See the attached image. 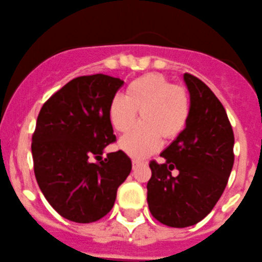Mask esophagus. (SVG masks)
I'll list each match as a JSON object with an SVG mask.
<instances>
[{"instance_id":"34e87169","label":"esophagus","mask_w":262,"mask_h":262,"mask_svg":"<svg viewBox=\"0 0 262 262\" xmlns=\"http://www.w3.org/2000/svg\"><path fill=\"white\" fill-rule=\"evenodd\" d=\"M144 162H141V161H139V159H133V168L134 170H136V168H138L139 166H140V164H143Z\"/></svg>"}]
</instances>
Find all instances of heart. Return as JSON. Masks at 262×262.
Returning <instances> with one entry per match:
<instances>
[{
    "label": "heart",
    "mask_w": 262,
    "mask_h": 262,
    "mask_svg": "<svg viewBox=\"0 0 262 262\" xmlns=\"http://www.w3.org/2000/svg\"><path fill=\"white\" fill-rule=\"evenodd\" d=\"M140 112L139 126L119 140L128 156L145 158L161 145V139H178L188 126L191 104L184 87L171 83L163 74L149 73L127 86L126 96L116 95L109 104V118L119 133L133 128Z\"/></svg>",
    "instance_id": "heart-1"
}]
</instances>
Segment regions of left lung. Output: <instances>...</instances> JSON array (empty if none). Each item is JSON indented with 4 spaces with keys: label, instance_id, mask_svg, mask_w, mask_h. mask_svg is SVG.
Returning <instances> with one entry per match:
<instances>
[{
    "label": "left lung",
    "instance_id": "1",
    "mask_svg": "<svg viewBox=\"0 0 262 262\" xmlns=\"http://www.w3.org/2000/svg\"><path fill=\"white\" fill-rule=\"evenodd\" d=\"M184 81L191 104L188 126L161 153L163 163H149L146 185L150 213L171 228L195 225L212 211L234 164V134L225 108L199 78L185 73Z\"/></svg>",
    "mask_w": 262,
    "mask_h": 262
}]
</instances>
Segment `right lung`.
<instances>
[{"label": "right lung", "instance_id": "obj_1", "mask_svg": "<svg viewBox=\"0 0 262 262\" xmlns=\"http://www.w3.org/2000/svg\"><path fill=\"white\" fill-rule=\"evenodd\" d=\"M122 84L105 74L77 77L39 111L32 136L34 175L47 202L67 220L89 224L104 217L131 172V159L122 150L101 157L116 141L109 104Z\"/></svg>", "mask_w": 262, "mask_h": 262}]
</instances>
